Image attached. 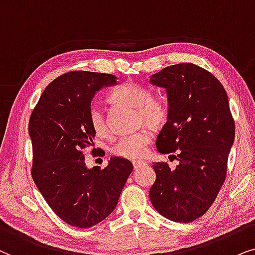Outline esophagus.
Wrapping results in <instances>:
<instances>
[{
	"label": "esophagus",
	"instance_id": "esophagus-1",
	"mask_svg": "<svg viewBox=\"0 0 255 255\" xmlns=\"http://www.w3.org/2000/svg\"><path fill=\"white\" fill-rule=\"evenodd\" d=\"M147 164V163H145L144 161H134L133 162V167H134V169H136V168H138V167H142V165H145Z\"/></svg>",
	"mask_w": 255,
	"mask_h": 255
}]
</instances>
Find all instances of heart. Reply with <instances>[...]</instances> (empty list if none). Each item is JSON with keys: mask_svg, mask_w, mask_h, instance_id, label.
Wrapping results in <instances>:
<instances>
[{"mask_svg": "<svg viewBox=\"0 0 255 255\" xmlns=\"http://www.w3.org/2000/svg\"><path fill=\"white\" fill-rule=\"evenodd\" d=\"M151 93L144 87L135 84H125L111 94V100L113 103L136 108L137 124L147 125L157 129L167 122L169 111L167 105L157 99H151ZM90 124L99 136H107L110 134L106 119L99 107L91 108ZM151 137V131L143 128L136 133L119 138L112 148V151L119 157L137 161L147 155Z\"/></svg>", "mask_w": 255, "mask_h": 255, "instance_id": "obj_1", "label": "heart"}]
</instances>
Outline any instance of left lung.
<instances>
[{
    "mask_svg": "<svg viewBox=\"0 0 255 255\" xmlns=\"http://www.w3.org/2000/svg\"><path fill=\"white\" fill-rule=\"evenodd\" d=\"M150 84L165 88L168 97V120L156 148L161 154L177 151L178 161L175 169L165 162L152 165L150 202L167 219L193 222L212 205L226 177L236 134L229 98L213 74L191 63L165 67Z\"/></svg>",
    "mask_w": 255,
    "mask_h": 255,
    "instance_id": "obj_1",
    "label": "left lung"
}]
</instances>
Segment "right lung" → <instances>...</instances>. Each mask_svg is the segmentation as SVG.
Returning a JSON list of instances; mask_svg holds the SVG:
<instances>
[{
	"label": "right lung",
	"mask_w": 255,
	"mask_h": 255,
	"mask_svg": "<svg viewBox=\"0 0 255 255\" xmlns=\"http://www.w3.org/2000/svg\"><path fill=\"white\" fill-rule=\"evenodd\" d=\"M117 84L113 74L74 71L49 84L29 120L33 182L53 212L71 226L92 227L111 215L133 171L112 157L88 169L83 150L93 143L91 103L98 91Z\"/></svg>",
	"instance_id": "right-lung-1"
}]
</instances>
